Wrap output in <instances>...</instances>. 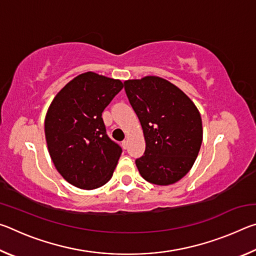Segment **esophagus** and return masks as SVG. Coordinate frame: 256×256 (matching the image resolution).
Segmentation results:
<instances>
[{
  "label": "esophagus",
  "instance_id": "obj_1",
  "mask_svg": "<svg viewBox=\"0 0 256 256\" xmlns=\"http://www.w3.org/2000/svg\"><path fill=\"white\" fill-rule=\"evenodd\" d=\"M128 140H124V141L122 142V146H123V149H128Z\"/></svg>",
  "mask_w": 256,
  "mask_h": 256
}]
</instances>
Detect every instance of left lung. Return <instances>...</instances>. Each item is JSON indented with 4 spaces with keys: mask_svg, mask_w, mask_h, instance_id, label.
<instances>
[{
    "mask_svg": "<svg viewBox=\"0 0 256 256\" xmlns=\"http://www.w3.org/2000/svg\"><path fill=\"white\" fill-rule=\"evenodd\" d=\"M124 88L144 134V154L136 160L138 172L156 185L176 183L190 172L201 148L202 120L196 106L159 76L128 80Z\"/></svg>",
    "mask_w": 256,
    "mask_h": 256,
    "instance_id": "obj_1",
    "label": "left lung"
}]
</instances>
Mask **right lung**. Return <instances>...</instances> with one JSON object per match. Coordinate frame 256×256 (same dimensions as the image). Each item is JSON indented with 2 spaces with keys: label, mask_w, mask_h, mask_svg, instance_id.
<instances>
[{
  "label": "right lung",
  "mask_w": 256,
  "mask_h": 256,
  "mask_svg": "<svg viewBox=\"0 0 256 256\" xmlns=\"http://www.w3.org/2000/svg\"><path fill=\"white\" fill-rule=\"evenodd\" d=\"M123 89L120 80L86 72L56 94L47 110L45 136L56 170L84 190L112 178L122 148L107 136L102 114Z\"/></svg>",
  "instance_id": "add662e5"
}]
</instances>
